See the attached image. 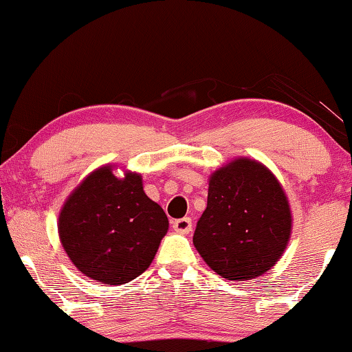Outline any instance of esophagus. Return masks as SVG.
<instances>
[{
    "label": "esophagus",
    "mask_w": 352,
    "mask_h": 352,
    "mask_svg": "<svg viewBox=\"0 0 352 352\" xmlns=\"http://www.w3.org/2000/svg\"><path fill=\"white\" fill-rule=\"evenodd\" d=\"M173 229H175L177 234H189L190 230H192V221H190V218L176 219L175 223H173Z\"/></svg>",
    "instance_id": "esophagus-1"
}]
</instances>
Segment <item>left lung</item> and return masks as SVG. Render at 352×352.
Wrapping results in <instances>:
<instances>
[{
  "mask_svg": "<svg viewBox=\"0 0 352 352\" xmlns=\"http://www.w3.org/2000/svg\"><path fill=\"white\" fill-rule=\"evenodd\" d=\"M292 223L288 197L276 175L261 162L239 157L211 173L194 245L221 277L252 280L282 258Z\"/></svg>",
  "mask_w": 352,
  "mask_h": 352,
  "instance_id": "1",
  "label": "left lung"
}]
</instances>
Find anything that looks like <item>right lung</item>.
<instances>
[{
  "label": "right lung",
  "mask_w": 352,
  "mask_h": 352,
  "mask_svg": "<svg viewBox=\"0 0 352 352\" xmlns=\"http://www.w3.org/2000/svg\"><path fill=\"white\" fill-rule=\"evenodd\" d=\"M115 165L89 173L62 205L57 230L67 256L81 274L123 285L146 271L168 232L162 206L148 199L142 176Z\"/></svg>",
  "instance_id": "add662e5"
}]
</instances>
